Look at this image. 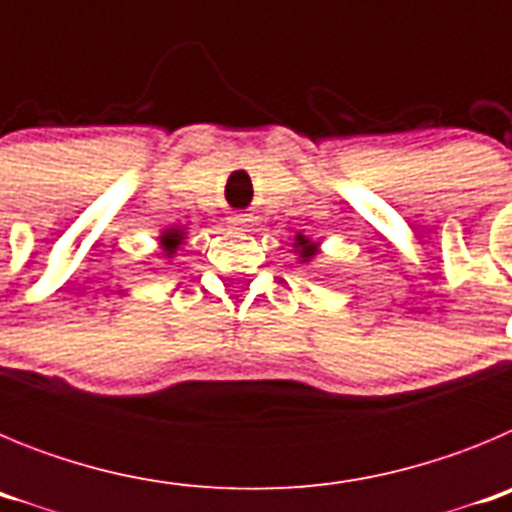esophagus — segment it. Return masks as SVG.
<instances>
[{"label":"esophagus","instance_id":"1","mask_svg":"<svg viewBox=\"0 0 512 512\" xmlns=\"http://www.w3.org/2000/svg\"><path fill=\"white\" fill-rule=\"evenodd\" d=\"M230 223H233V228H246L248 217L246 215H235V217H230Z\"/></svg>","mask_w":512,"mask_h":512}]
</instances>
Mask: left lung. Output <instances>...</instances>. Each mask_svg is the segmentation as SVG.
<instances>
[{
    "mask_svg": "<svg viewBox=\"0 0 512 512\" xmlns=\"http://www.w3.org/2000/svg\"><path fill=\"white\" fill-rule=\"evenodd\" d=\"M295 251L300 253V259H302V261H310L312 256H315V251H318V246H315V243H310V241H307L305 235H297Z\"/></svg>",
    "mask_w": 512,
    "mask_h": 512,
    "instance_id": "1",
    "label": "left lung"
}]
</instances>
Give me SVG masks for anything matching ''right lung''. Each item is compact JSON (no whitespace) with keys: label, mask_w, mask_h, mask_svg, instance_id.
I'll return each instance as SVG.
<instances>
[{"label":"right lung","mask_w":512,"mask_h":512,"mask_svg":"<svg viewBox=\"0 0 512 512\" xmlns=\"http://www.w3.org/2000/svg\"><path fill=\"white\" fill-rule=\"evenodd\" d=\"M182 241H184L182 230H166V233L161 235V246H164V251L169 253V256L176 251V248H179V243Z\"/></svg>","instance_id":"obj_1"}]
</instances>
